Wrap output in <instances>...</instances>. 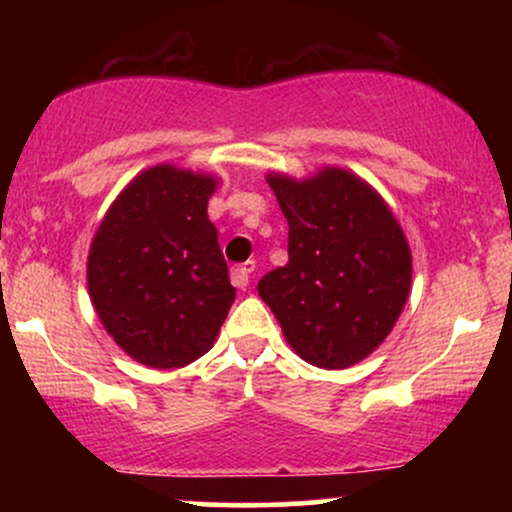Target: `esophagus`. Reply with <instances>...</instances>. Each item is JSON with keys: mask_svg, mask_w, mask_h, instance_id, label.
<instances>
[{"mask_svg": "<svg viewBox=\"0 0 512 512\" xmlns=\"http://www.w3.org/2000/svg\"><path fill=\"white\" fill-rule=\"evenodd\" d=\"M252 272H255V262H252V260L238 264V267H233L231 269L233 286H236V289H245V286L250 284V274Z\"/></svg>", "mask_w": 512, "mask_h": 512, "instance_id": "obj_1", "label": "esophagus"}]
</instances>
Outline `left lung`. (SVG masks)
Returning a JSON list of instances; mask_svg holds the SVG:
<instances>
[{
  "mask_svg": "<svg viewBox=\"0 0 512 512\" xmlns=\"http://www.w3.org/2000/svg\"><path fill=\"white\" fill-rule=\"evenodd\" d=\"M289 221V262L257 284L286 342L317 368H349L395 327L411 250L385 199L344 168L308 180L269 173Z\"/></svg>",
  "mask_w": 512,
  "mask_h": 512,
  "instance_id": "obj_1",
  "label": "left lung"
}]
</instances>
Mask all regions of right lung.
I'll use <instances>...</instances> for the list:
<instances>
[{
  "instance_id": "add662e5",
  "label": "right lung",
  "mask_w": 512,
  "mask_h": 512,
  "mask_svg": "<svg viewBox=\"0 0 512 512\" xmlns=\"http://www.w3.org/2000/svg\"><path fill=\"white\" fill-rule=\"evenodd\" d=\"M219 180L168 163L139 173L93 236L86 279L105 332L151 368L214 346L236 289L207 204Z\"/></svg>"
}]
</instances>
